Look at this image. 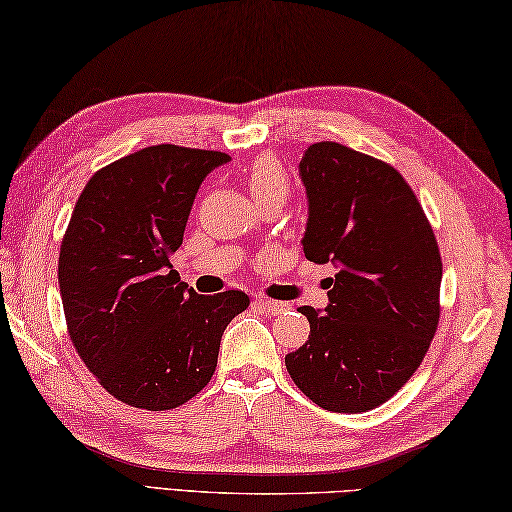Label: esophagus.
Returning <instances> with one entry per match:
<instances>
[{
  "instance_id": "34e87169",
  "label": "esophagus",
  "mask_w": 512,
  "mask_h": 512,
  "mask_svg": "<svg viewBox=\"0 0 512 512\" xmlns=\"http://www.w3.org/2000/svg\"><path fill=\"white\" fill-rule=\"evenodd\" d=\"M254 307H258V310H263V312H267V314H281V312L289 310L287 303H283V301H272V298H263V296L256 298Z\"/></svg>"
}]
</instances>
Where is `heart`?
Returning a JSON list of instances; mask_svg holds the SVG:
<instances>
[{"mask_svg": "<svg viewBox=\"0 0 512 512\" xmlns=\"http://www.w3.org/2000/svg\"><path fill=\"white\" fill-rule=\"evenodd\" d=\"M243 178L247 189L252 191V196L258 202L274 196H287V171L283 167V162L269 156V153L249 162Z\"/></svg>", "mask_w": 512, "mask_h": 512, "instance_id": "heart-1", "label": "heart"}]
</instances>
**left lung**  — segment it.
<instances>
[{
  "label": "left lung",
  "instance_id": "8db88e82",
  "mask_svg": "<svg viewBox=\"0 0 512 512\" xmlns=\"http://www.w3.org/2000/svg\"><path fill=\"white\" fill-rule=\"evenodd\" d=\"M298 176L307 194L305 258L332 263L325 312L301 307L310 339L285 356L316 406L365 412L394 397L439 325L441 256L417 196L383 160L316 142Z\"/></svg>",
  "mask_w": 512,
  "mask_h": 512
}]
</instances>
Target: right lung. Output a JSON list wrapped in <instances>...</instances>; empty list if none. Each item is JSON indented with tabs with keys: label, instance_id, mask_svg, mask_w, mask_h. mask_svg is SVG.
<instances>
[{
	"label": "right lung",
	"instance_id": "1",
	"mask_svg": "<svg viewBox=\"0 0 512 512\" xmlns=\"http://www.w3.org/2000/svg\"><path fill=\"white\" fill-rule=\"evenodd\" d=\"M231 158L156 144L86 182L66 229L57 278L71 341L102 388L133 408L171 410L205 388L245 292L200 296L169 256L207 173Z\"/></svg>",
	"mask_w": 512,
	"mask_h": 512
}]
</instances>
